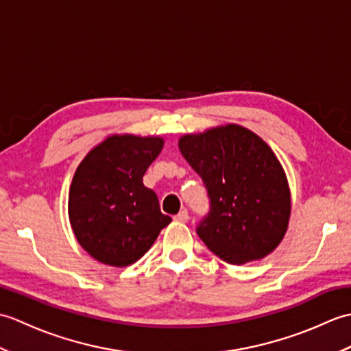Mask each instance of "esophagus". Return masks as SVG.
<instances>
[{
    "label": "esophagus",
    "instance_id": "1",
    "mask_svg": "<svg viewBox=\"0 0 351 351\" xmlns=\"http://www.w3.org/2000/svg\"><path fill=\"white\" fill-rule=\"evenodd\" d=\"M176 221H181V223H187L189 221V213H187V210H182V211H180L178 213L175 217H173Z\"/></svg>",
    "mask_w": 351,
    "mask_h": 351
}]
</instances>
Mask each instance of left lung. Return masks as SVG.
Wrapping results in <instances>:
<instances>
[{
  "mask_svg": "<svg viewBox=\"0 0 351 351\" xmlns=\"http://www.w3.org/2000/svg\"><path fill=\"white\" fill-rule=\"evenodd\" d=\"M180 151L210 197V213L196 232L214 255L243 265L278 247L288 228L291 196L285 171L263 138L229 123L187 134Z\"/></svg>",
  "mask_w": 351,
  "mask_h": 351,
  "instance_id": "1",
  "label": "left lung"
}]
</instances>
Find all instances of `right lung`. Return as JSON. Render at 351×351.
<instances>
[{"instance_id": "obj_1", "label": "right lung", "mask_w": 351, "mask_h": 351, "mask_svg": "<svg viewBox=\"0 0 351 351\" xmlns=\"http://www.w3.org/2000/svg\"><path fill=\"white\" fill-rule=\"evenodd\" d=\"M162 145L161 137L111 136L86 155L73 175L71 226L81 247L99 263L134 264L171 221L143 185Z\"/></svg>"}]
</instances>
